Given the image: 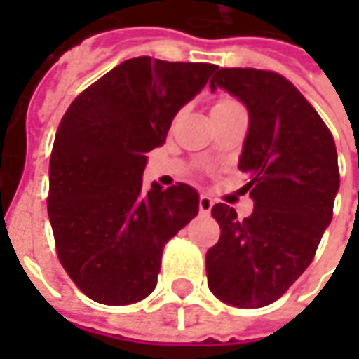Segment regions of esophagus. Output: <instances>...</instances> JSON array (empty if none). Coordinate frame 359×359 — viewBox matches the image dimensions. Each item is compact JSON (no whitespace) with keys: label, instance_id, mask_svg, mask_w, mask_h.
<instances>
[{"label":"esophagus","instance_id":"esophagus-1","mask_svg":"<svg viewBox=\"0 0 359 359\" xmlns=\"http://www.w3.org/2000/svg\"><path fill=\"white\" fill-rule=\"evenodd\" d=\"M211 208H213V200H211L210 196H200V211H202V213H210Z\"/></svg>","mask_w":359,"mask_h":359}]
</instances>
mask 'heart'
<instances>
[{
  "label": "heart",
  "instance_id": "1",
  "mask_svg": "<svg viewBox=\"0 0 359 359\" xmlns=\"http://www.w3.org/2000/svg\"><path fill=\"white\" fill-rule=\"evenodd\" d=\"M234 107H241V105H238V102H234V100H231V97H221V100H217V103H215L213 113H215V111L234 109Z\"/></svg>",
  "mask_w": 359,
  "mask_h": 359
}]
</instances>
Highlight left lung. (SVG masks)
<instances>
[{
  "label": "left lung",
  "mask_w": 359,
  "mask_h": 359,
  "mask_svg": "<svg viewBox=\"0 0 359 359\" xmlns=\"http://www.w3.org/2000/svg\"><path fill=\"white\" fill-rule=\"evenodd\" d=\"M223 88L248 109L238 169L254 200L246 219L226 203L211 215L221 238L208 250V286L236 308L269 306L308 269L339 192V161L329 128L285 76L259 69H219Z\"/></svg>",
  "instance_id": "obj_1"
}]
</instances>
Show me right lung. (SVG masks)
I'll return each instance as SVG.
<instances>
[{"mask_svg":"<svg viewBox=\"0 0 359 359\" xmlns=\"http://www.w3.org/2000/svg\"><path fill=\"white\" fill-rule=\"evenodd\" d=\"M217 67L134 57L82 92L61 118L50 159L48 215L74 285L107 306L154 292L167 242L198 215L200 194L179 182L148 192L149 149Z\"/></svg>","mask_w":359,"mask_h":359,"instance_id":"right-lung-1","label":"right lung"}]
</instances>
